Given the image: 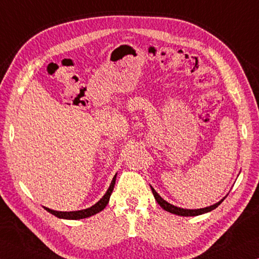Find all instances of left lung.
<instances>
[{"mask_svg":"<svg viewBox=\"0 0 259 259\" xmlns=\"http://www.w3.org/2000/svg\"><path fill=\"white\" fill-rule=\"evenodd\" d=\"M152 188V192H153V195H154V198L156 200V202L159 203L162 208H163L165 211H169L171 213H175V214H178V216H198V214H202L204 212H209L211 211V210L216 209L219 204H221L223 202V199L222 201H219V202H217L216 204L213 205H210V207H207V208H202V209H195V210H190V209H183V208H178V207H175V205L170 204L166 202L165 200H163L161 198V196L157 194V193L155 192V190L153 187Z\"/></svg>","mask_w":259,"mask_h":259,"instance_id":"8db88e82","label":"left lung"}]
</instances>
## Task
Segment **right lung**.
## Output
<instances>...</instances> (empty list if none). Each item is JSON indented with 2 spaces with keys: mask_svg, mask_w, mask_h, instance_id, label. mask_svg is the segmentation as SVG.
Instances as JSON below:
<instances>
[{
  "mask_svg": "<svg viewBox=\"0 0 259 259\" xmlns=\"http://www.w3.org/2000/svg\"><path fill=\"white\" fill-rule=\"evenodd\" d=\"M115 179H116V175L114 176L111 185H109L107 192L105 193V195L98 201L97 203L93 205V207H90L88 209H83V210H78V211H65V212L64 211H56V210H51L49 208H45V209L47 210V211H49L50 213L55 214V216L59 217V218H65V219H82V218L93 216V214H96L99 211H102V210L107 205L109 198H111L112 192L114 190V185H115Z\"/></svg>",
  "mask_w": 259,
  "mask_h": 259,
  "instance_id": "add662e5",
  "label": "right lung"
}]
</instances>
